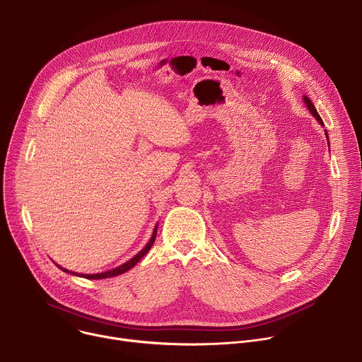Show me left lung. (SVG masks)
Segmentation results:
<instances>
[{"mask_svg": "<svg viewBox=\"0 0 362 362\" xmlns=\"http://www.w3.org/2000/svg\"><path fill=\"white\" fill-rule=\"evenodd\" d=\"M303 100H304L305 105H308V107H309V110H310V113H312V115H313V116L316 117V120H317V122H319V123H320V124L323 126V122H322V119H320V116H319V113H317V110L315 108L313 103L310 101V98H309V97H305V95H304V97H303ZM325 134H326V137H327V132H326V130H325Z\"/></svg>", "mask_w": 362, "mask_h": 362, "instance_id": "1", "label": "left lung"}]
</instances>
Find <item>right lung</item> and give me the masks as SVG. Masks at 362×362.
I'll return each instance as SVG.
<instances>
[{
    "mask_svg": "<svg viewBox=\"0 0 362 362\" xmlns=\"http://www.w3.org/2000/svg\"><path fill=\"white\" fill-rule=\"evenodd\" d=\"M156 228H158V226H155V230H153V233H152V238L149 239V242L146 243V246L142 249V251L139 252L137 255H134L130 261L124 262L123 265H120V267H117V268H115V269H110V271L100 272V274H78V272L68 271V269H65V268H62V267H59V265H58V267H59L62 271H65V272H69V274H74V275H78V276H84V278H88V280H103V278H110V276L120 275V274L129 271L130 268H133L139 261H141V259L149 252V249L152 247V245H153V242H155V238H156V230H158Z\"/></svg>",
    "mask_w": 362,
    "mask_h": 362,
    "instance_id": "right-lung-1",
    "label": "right lung"
}]
</instances>
